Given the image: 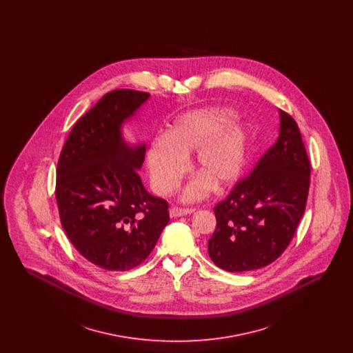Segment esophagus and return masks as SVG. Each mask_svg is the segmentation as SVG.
Listing matches in <instances>:
<instances>
[{
  "instance_id": "34e87169",
  "label": "esophagus",
  "mask_w": 353,
  "mask_h": 353,
  "mask_svg": "<svg viewBox=\"0 0 353 353\" xmlns=\"http://www.w3.org/2000/svg\"><path fill=\"white\" fill-rule=\"evenodd\" d=\"M194 210H196V209H193V208H179V206H173V208H170V210H169V216H170L172 219H174V217H181V216H186V214H192Z\"/></svg>"
}]
</instances>
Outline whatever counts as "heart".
<instances>
[{
    "mask_svg": "<svg viewBox=\"0 0 353 353\" xmlns=\"http://www.w3.org/2000/svg\"><path fill=\"white\" fill-rule=\"evenodd\" d=\"M233 118V111L228 108H202L176 119L147 152L154 190L172 193L188 169L186 157L194 151V168L200 174L186 185L184 201L200 200L213 185L223 190L235 184L245 168L249 136L245 124L232 121Z\"/></svg>",
    "mask_w": 353,
    "mask_h": 353,
    "instance_id": "1",
    "label": "heart"
}]
</instances>
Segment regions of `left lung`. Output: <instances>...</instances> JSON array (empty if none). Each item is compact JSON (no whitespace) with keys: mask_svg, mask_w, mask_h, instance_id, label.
Segmentation results:
<instances>
[{"mask_svg":"<svg viewBox=\"0 0 353 353\" xmlns=\"http://www.w3.org/2000/svg\"><path fill=\"white\" fill-rule=\"evenodd\" d=\"M279 136L252 173L214 208L208 241L212 261L242 272L265 268L285 252L302 219L311 165L296 121L279 110Z\"/></svg>","mask_w":353,"mask_h":353,"instance_id":"obj_1","label":"left lung"}]
</instances>
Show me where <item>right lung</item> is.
Masks as SVG:
<instances>
[{"mask_svg":"<svg viewBox=\"0 0 353 353\" xmlns=\"http://www.w3.org/2000/svg\"><path fill=\"white\" fill-rule=\"evenodd\" d=\"M148 92L114 90L72 127L62 148L55 197L62 228L87 261L110 271L139 266L169 221L168 202L150 194L137 170L145 145L125 143L121 125Z\"/></svg>","mask_w":353,"mask_h":353,"instance_id":"obj_1","label":"right lung"}]
</instances>
